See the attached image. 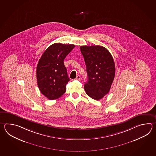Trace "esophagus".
I'll use <instances>...</instances> for the list:
<instances>
[{
    "label": "esophagus",
    "instance_id": "1",
    "mask_svg": "<svg viewBox=\"0 0 156 156\" xmlns=\"http://www.w3.org/2000/svg\"><path fill=\"white\" fill-rule=\"evenodd\" d=\"M80 78H81L80 76V75H77L76 77V80H79L80 79Z\"/></svg>",
    "mask_w": 156,
    "mask_h": 156
}]
</instances>
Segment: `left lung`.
<instances>
[{
    "instance_id": "8db88e82",
    "label": "left lung",
    "mask_w": 156,
    "mask_h": 156,
    "mask_svg": "<svg viewBox=\"0 0 156 156\" xmlns=\"http://www.w3.org/2000/svg\"><path fill=\"white\" fill-rule=\"evenodd\" d=\"M86 64L87 81L84 89L88 96L99 100L109 92L115 73L113 57L101 46L80 47Z\"/></svg>"
}]
</instances>
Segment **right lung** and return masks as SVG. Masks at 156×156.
<instances>
[{
  "label": "right lung",
  "mask_w": 156,
  "mask_h": 156,
  "mask_svg": "<svg viewBox=\"0 0 156 156\" xmlns=\"http://www.w3.org/2000/svg\"><path fill=\"white\" fill-rule=\"evenodd\" d=\"M75 47L73 44L54 43L47 49L37 66V80L40 91L48 99L59 98L70 81L63 60Z\"/></svg>",
  "instance_id": "right-lung-1"
}]
</instances>
